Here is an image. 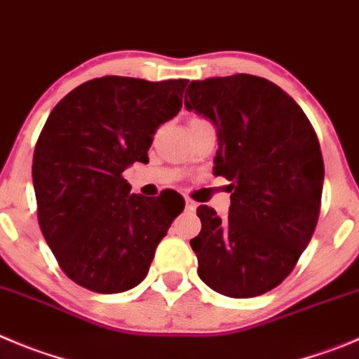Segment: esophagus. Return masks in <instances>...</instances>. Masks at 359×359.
I'll use <instances>...</instances> for the list:
<instances>
[{"label": "esophagus", "mask_w": 359, "mask_h": 359, "mask_svg": "<svg viewBox=\"0 0 359 359\" xmlns=\"http://www.w3.org/2000/svg\"><path fill=\"white\" fill-rule=\"evenodd\" d=\"M196 209V202L195 200L191 198H186V210H189V212H193V210Z\"/></svg>", "instance_id": "obj_1"}]
</instances>
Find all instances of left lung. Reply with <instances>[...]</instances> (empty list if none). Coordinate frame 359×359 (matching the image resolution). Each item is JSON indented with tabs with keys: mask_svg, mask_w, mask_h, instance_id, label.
Segmentation results:
<instances>
[{
	"mask_svg": "<svg viewBox=\"0 0 359 359\" xmlns=\"http://www.w3.org/2000/svg\"><path fill=\"white\" fill-rule=\"evenodd\" d=\"M184 102L217 127L214 173L232 182L229 216L196 209L198 276L237 299L269 292L292 273L319 221L324 161L316 130L289 93L250 74L191 81Z\"/></svg>",
	"mask_w": 359,
	"mask_h": 359,
	"instance_id": "obj_1",
	"label": "left lung"
}]
</instances>
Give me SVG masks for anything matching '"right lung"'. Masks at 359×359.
<instances>
[{
    "label": "right lung",
    "instance_id": "1",
    "mask_svg": "<svg viewBox=\"0 0 359 359\" xmlns=\"http://www.w3.org/2000/svg\"><path fill=\"white\" fill-rule=\"evenodd\" d=\"M187 79L104 76L67 93L33 152L36 217L63 273L99 294L136 287L184 210L172 189L129 195L123 170L149 163L156 129L182 108Z\"/></svg>",
    "mask_w": 359,
    "mask_h": 359
}]
</instances>
